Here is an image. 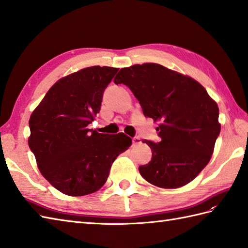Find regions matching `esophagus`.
Segmentation results:
<instances>
[{
    "label": "esophagus",
    "mask_w": 248,
    "mask_h": 248,
    "mask_svg": "<svg viewBox=\"0 0 248 248\" xmlns=\"http://www.w3.org/2000/svg\"><path fill=\"white\" fill-rule=\"evenodd\" d=\"M140 143H141V140H140V138H138V136H136V138H133V139H132V145H133V146L140 145Z\"/></svg>",
    "instance_id": "obj_1"
}]
</instances>
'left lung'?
I'll return each instance as SVG.
<instances>
[{
  "label": "left lung",
  "instance_id": "obj_1",
  "mask_svg": "<svg viewBox=\"0 0 248 248\" xmlns=\"http://www.w3.org/2000/svg\"><path fill=\"white\" fill-rule=\"evenodd\" d=\"M139 100L146 117L160 121V141L143 140L152 151L151 161L139 167L154 186H186L208 164L220 132L218 107L194 78L149 62L123 68L114 78Z\"/></svg>",
  "mask_w": 248,
  "mask_h": 248
}]
</instances>
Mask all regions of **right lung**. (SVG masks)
Instances as JSON below:
<instances>
[{"instance_id": "right-lung-1", "label": "right lung", "mask_w": 248, "mask_h": 248, "mask_svg": "<svg viewBox=\"0 0 248 248\" xmlns=\"http://www.w3.org/2000/svg\"><path fill=\"white\" fill-rule=\"evenodd\" d=\"M117 68L93 66L57 81L31 115L30 149L60 192L84 196L102 187L110 166L132 140L89 130Z\"/></svg>"}]
</instances>
